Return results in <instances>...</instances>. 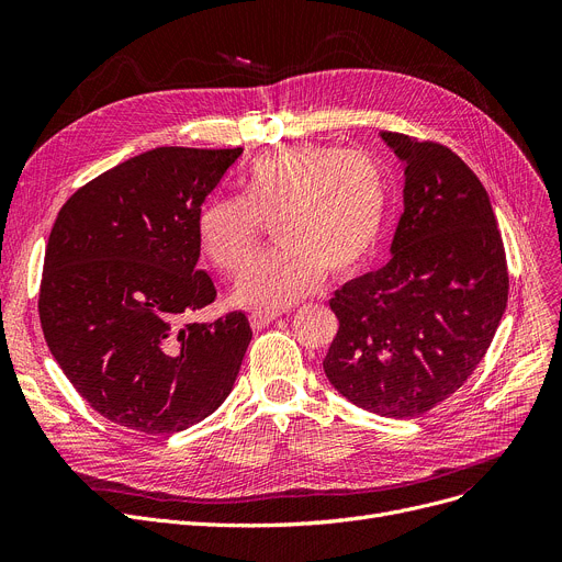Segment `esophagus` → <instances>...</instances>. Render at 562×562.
Masks as SVG:
<instances>
[{
  "label": "esophagus",
  "instance_id": "obj_1",
  "mask_svg": "<svg viewBox=\"0 0 562 562\" xmlns=\"http://www.w3.org/2000/svg\"><path fill=\"white\" fill-rule=\"evenodd\" d=\"M278 312H255V314H250V326L255 328V330H261V328H266V326H271L273 321H278Z\"/></svg>",
  "mask_w": 562,
  "mask_h": 562
}]
</instances>
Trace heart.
<instances>
[{"label":"heart","mask_w":562,"mask_h":562,"mask_svg":"<svg viewBox=\"0 0 562 562\" xmlns=\"http://www.w3.org/2000/svg\"><path fill=\"white\" fill-rule=\"evenodd\" d=\"M387 214V180L360 150L293 143L257 157L239 177V198H210L198 212V244L225 276L252 257L261 223L278 248L255 259L232 293L248 310H282L321 282L360 273Z\"/></svg>","instance_id":"1"}]
</instances>
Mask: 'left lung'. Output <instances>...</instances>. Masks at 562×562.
<instances>
[{
  "instance_id": "obj_1",
  "label": "left lung",
  "mask_w": 562,
  "mask_h": 562,
  "mask_svg": "<svg viewBox=\"0 0 562 562\" xmlns=\"http://www.w3.org/2000/svg\"><path fill=\"white\" fill-rule=\"evenodd\" d=\"M405 166L403 214L382 269L330 299L323 371L380 417H419L456 394L494 339L508 266L485 187L447 145L380 132Z\"/></svg>"
}]
</instances>
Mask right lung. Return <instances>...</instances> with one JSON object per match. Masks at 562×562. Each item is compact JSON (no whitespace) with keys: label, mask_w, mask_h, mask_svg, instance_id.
Returning <instances> with one entry per match:
<instances>
[{"label":"right lung","mask_w":562,"mask_h":562,"mask_svg":"<svg viewBox=\"0 0 562 562\" xmlns=\"http://www.w3.org/2000/svg\"><path fill=\"white\" fill-rule=\"evenodd\" d=\"M232 150L155 147L75 191L45 250L38 314L72 387L147 435L180 432L227 398L252 339L244 312L189 316L216 299L198 271V212Z\"/></svg>","instance_id":"obj_1"}]
</instances>
